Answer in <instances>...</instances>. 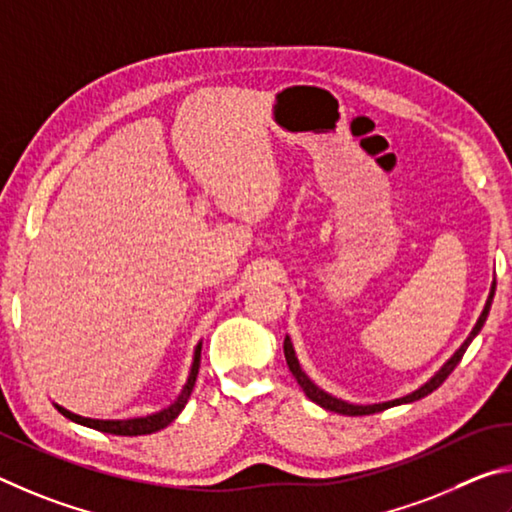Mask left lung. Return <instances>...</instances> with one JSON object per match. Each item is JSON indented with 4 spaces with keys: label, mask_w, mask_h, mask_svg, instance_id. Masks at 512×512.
<instances>
[{
    "label": "left lung",
    "mask_w": 512,
    "mask_h": 512,
    "mask_svg": "<svg viewBox=\"0 0 512 512\" xmlns=\"http://www.w3.org/2000/svg\"><path fill=\"white\" fill-rule=\"evenodd\" d=\"M495 288H497V283H492L490 294H488V301H486V308H483L481 317L477 319V324H474L472 333H470L468 339H465V342L461 344L459 351H456V353L450 357V360H447V362L441 366V371H438L432 380H427V382L423 384V387L416 389V391H411L409 396H405V398H396V400H389V402H380V405H351V402H344V400H339V398H333V396H330V393H326L324 389H319L317 384L312 382L306 373H303L301 364H299V360H297V353H294V348H292L290 337H285V342H283L285 362H288L290 371H292V375H294V380L299 382V387L303 389V393H306V396H308L312 402H317L319 407H324V409H328V411H335V414H344V416H369V414H378V411H384V409H389V407L405 405V402L420 400V398L429 396V393L441 387V384L447 380V375H450V373L456 369V364L461 362V357L465 355V351H468V346L472 344V339L479 335V330L483 328V324H486L488 312H490V306H492V297H495Z\"/></svg>",
    "instance_id": "obj_1"
}]
</instances>
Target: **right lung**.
Here are the masks:
<instances>
[{"mask_svg": "<svg viewBox=\"0 0 512 512\" xmlns=\"http://www.w3.org/2000/svg\"><path fill=\"white\" fill-rule=\"evenodd\" d=\"M200 351H202V344H197L195 346V355H193V364H191V373H188V380L184 384V389L179 391L177 400L173 402V405H168L166 409L157 411V414H150V416H143V418H128V420H96V418H85V416L71 414L69 409L60 407V405H56V409L65 418L74 420V423L98 429V432H105V434L143 436V434L159 432V429L168 427L179 414H182V409L186 407L188 398H191V391H193L195 380H197V371H200Z\"/></svg>", "mask_w": 512, "mask_h": 512, "instance_id": "add662e5", "label": "right lung"}]
</instances>
